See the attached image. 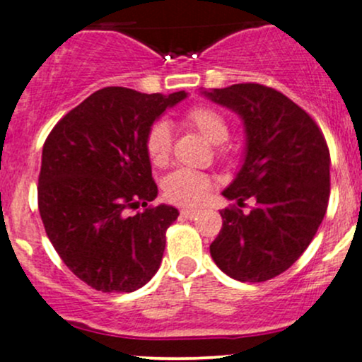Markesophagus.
<instances>
[{
	"label": "esophagus",
	"instance_id": "obj_1",
	"mask_svg": "<svg viewBox=\"0 0 362 362\" xmlns=\"http://www.w3.org/2000/svg\"><path fill=\"white\" fill-rule=\"evenodd\" d=\"M197 214H199L197 209H182L180 211V216L185 219H194Z\"/></svg>",
	"mask_w": 362,
	"mask_h": 362
}]
</instances>
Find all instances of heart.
Segmentation results:
<instances>
[{
	"label": "heart",
	"mask_w": 362,
	"mask_h": 362,
	"mask_svg": "<svg viewBox=\"0 0 362 362\" xmlns=\"http://www.w3.org/2000/svg\"><path fill=\"white\" fill-rule=\"evenodd\" d=\"M185 122L197 129L211 143H216V151L221 158H230L235 153L231 144L224 143L230 138V122L221 110L211 105H194L185 112ZM144 149L153 165L161 167L168 161L172 153V129L165 120H156L149 126ZM213 189V180L209 175L194 170L180 168L163 180L165 199L177 206H199L206 201Z\"/></svg>",
	"instance_id": "heart-1"
}]
</instances>
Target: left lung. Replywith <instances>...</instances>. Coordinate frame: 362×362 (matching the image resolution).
I'll use <instances>...</instances> for the list:
<instances>
[{
	"instance_id": "1",
	"label": "left lung",
	"mask_w": 362,
	"mask_h": 362,
	"mask_svg": "<svg viewBox=\"0 0 362 362\" xmlns=\"http://www.w3.org/2000/svg\"><path fill=\"white\" fill-rule=\"evenodd\" d=\"M245 122L247 155L223 195V226L211 243L219 269L242 282L288 271L317 235L330 195V151L308 112L271 86L238 83L202 91ZM256 201L248 215L239 209Z\"/></svg>"
}]
</instances>
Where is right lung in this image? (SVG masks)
<instances>
[{"mask_svg":"<svg viewBox=\"0 0 362 362\" xmlns=\"http://www.w3.org/2000/svg\"><path fill=\"white\" fill-rule=\"evenodd\" d=\"M185 97L184 90L148 95L107 86L69 110L45 139L37 187L45 233L69 271L93 289L132 293L160 269L178 211L149 206L158 187L144 138Z\"/></svg>","mask_w":362,"mask_h":362,"instance_id":"obj_1","label":"right lung"}]
</instances>
